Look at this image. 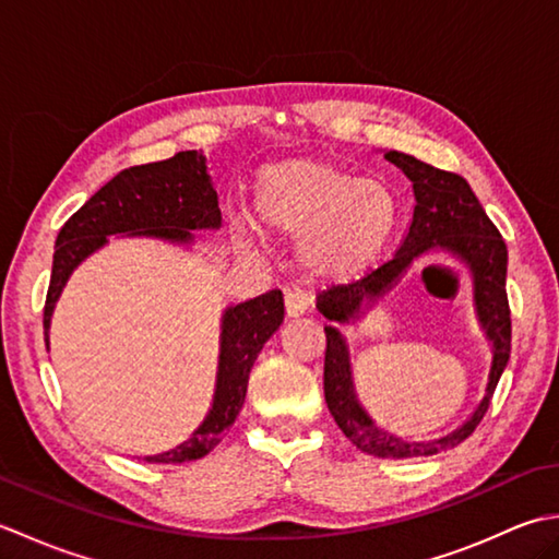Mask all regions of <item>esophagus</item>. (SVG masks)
<instances>
[{
    "mask_svg": "<svg viewBox=\"0 0 559 559\" xmlns=\"http://www.w3.org/2000/svg\"><path fill=\"white\" fill-rule=\"evenodd\" d=\"M307 310H310V298H307L305 293H298V290L286 293V317L288 319H300L302 314H307Z\"/></svg>",
    "mask_w": 559,
    "mask_h": 559,
    "instance_id": "obj_1",
    "label": "esophagus"
}]
</instances>
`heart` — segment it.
Listing matches in <instances>:
<instances>
[{
  "mask_svg": "<svg viewBox=\"0 0 559 559\" xmlns=\"http://www.w3.org/2000/svg\"><path fill=\"white\" fill-rule=\"evenodd\" d=\"M254 216L266 235L300 240L298 261L312 281L348 283L384 254L399 206L374 177L326 158H288L259 170Z\"/></svg>",
  "mask_w": 559,
  "mask_h": 559,
  "instance_id": "obj_1",
  "label": "heart"
}]
</instances>
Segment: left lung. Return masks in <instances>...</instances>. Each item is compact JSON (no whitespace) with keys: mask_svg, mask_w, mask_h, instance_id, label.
<instances>
[{"mask_svg":"<svg viewBox=\"0 0 559 559\" xmlns=\"http://www.w3.org/2000/svg\"><path fill=\"white\" fill-rule=\"evenodd\" d=\"M384 158L408 177L413 189V218L394 259L365 278L319 293L317 310L329 319L324 396L329 413L350 442L379 459L432 456L437 451L461 444L490 406L495 386L500 382L512 353V319L507 302V245L488 213L461 175L432 168L408 153L384 151ZM444 253L469 269L474 286V309L491 343L493 360L489 384L481 403L456 431L427 443H411L405 438L382 431L362 408L352 382L349 349L337 326L357 323L371 307L397 285L413 260ZM432 269V266H430Z\"/></svg>","mask_w":559,"mask_h":559,"instance_id":"8db88e82","label":"left lung"}]
</instances>
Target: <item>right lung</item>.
Instances as JSON below:
<instances>
[{"mask_svg": "<svg viewBox=\"0 0 559 559\" xmlns=\"http://www.w3.org/2000/svg\"><path fill=\"white\" fill-rule=\"evenodd\" d=\"M194 230H221L218 192L209 175L206 156L182 151L177 156L122 170L100 187L57 235L52 276L45 300V346L50 350L52 312L67 281L83 261L120 237H151L192 249ZM283 324V293L269 290L254 300L230 305L221 317L218 372L213 401L197 430L182 444L148 463H182L206 456L235 423L247 396L249 372L264 343Z\"/></svg>", "mask_w": 559, "mask_h": 559, "instance_id": "1", "label": "right lung"}]
</instances>
